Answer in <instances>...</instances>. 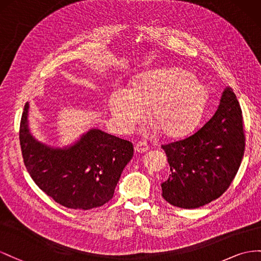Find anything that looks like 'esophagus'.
Segmentation results:
<instances>
[{"instance_id": "obj_1", "label": "esophagus", "mask_w": 261, "mask_h": 261, "mask_svg": "<svg viewBox=\"0 0 261 261\" xmlns=\"http://www.w3.org/2000/svg\"><path fill=\"white\" fill-rule=\"evenodd\" d=\"M136 151L139 153H144L146 151L150 150V146H148L145 142H139L136 144Z\"/></svg>"}]
</instances>
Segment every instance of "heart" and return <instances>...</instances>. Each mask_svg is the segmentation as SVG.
<instances>
[{"label": "heart", "mask_w": 261, "mask_h": 261, "mask_svg": "<svg viewBox=\"0 0 261 261\" xmlns=\"http://www.w3.org/2000/svg\"><path fill=\"white\" fill-rule=\"evenodd\" d=\"M207 101L206 87L179 69H162L141 75L132 88H116L109 107L119 129L131 131L146 115L170 138L187 135L200 121Z\"/></svg>", "instance_id": "b5f03b06"}]
</instances>
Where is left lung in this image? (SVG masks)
Listing matches in <instances>:
<instances>
[{
    "instance_id": "obj_1",
    "label": "left lung",
    "mask_w": 261,
    "mask_h": 261,
    "mask_svg": "<svg viewBox=\"0 0 261 261\" xmlns=\"http://www.w3.org/2000/svg\"><path fill=\"white\" fill-rule=\"evenodd\" d=\"M170 174L162 197L196 209L221 197L234 180L245 152L243 115L232 88L223 92L215 114L187 138L162 144Z\"/></svg>"
}]
</instances>
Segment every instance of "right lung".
Listing matches in <instances>:
<instances>
[{
	"mask_svg": "<svg viewBox=\"0 0 261 261\" xmlns=\"http://www.w3.org/2000/svg\"><path fill=\"white\" fill-rule=\"evenodd\" d=\"M28 102L19 126V143L27 172L56 202L89 210L113 198L124 166L133 156L126 140L93 129L69 148H52L36 141L28 129Z\"/></svg>",
	"mask_w": 261,
	"mask_h": 261,
	"instance_id": "right-lung-1",
	"label": "right lung"
}]
</instances>
